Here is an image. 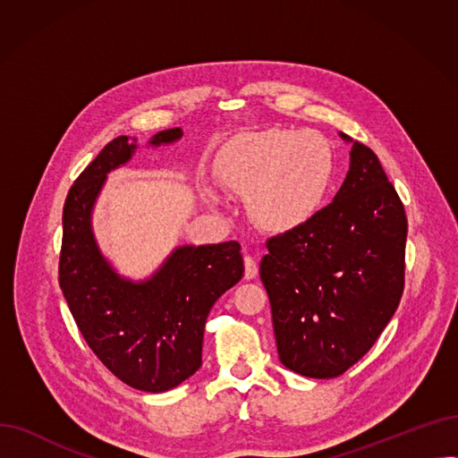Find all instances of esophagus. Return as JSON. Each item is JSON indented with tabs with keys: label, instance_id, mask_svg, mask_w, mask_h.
<instances>
[{
	"label": "esophagus",
	"instance_id": "obj_1",
	"mask_svg": "<svg viewBox=\"0 0 458 458\" xmlns=\"http://www.w3.org/2000/svg\"><path fill=\"white\" fill-rule=\"evenodd\" d=\"M256 275H258L256 258L245 256V278H247V280H252V278H256Z\"/></svg>",
	"mask_w": 458,
	"mask_h": 458
}]
</instances>
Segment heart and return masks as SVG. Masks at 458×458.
Returning a JSON list of instances; mask_svg holds the SVG:
<instances>
[{
  "instance_id": "b5f03b06",
  "label": "heart",
  "mask_w": 458,
  "mask_h": 458,
  "mask_svg": "<svg viewBox=\"0 0 458 458\" xmlns=\"http://www.w3.org/2000/svg\"><path fill=\"white\" fill-rule=\"evenodd\" d=\"M330 142L318 131L266 130L230 147L219 163L221 183L249 195L254 219L269 230H295L321 211L334 182ZM206 200L221 197L206 189Z\"/></svg>"
}]
</instances>
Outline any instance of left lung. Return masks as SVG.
<instances>
[{"label": "left lung", "mask_w": 458, "mask_h": 458, "mask_svg": "<svg viewBox=\"0 0 458 458\" xmlns=\"http://www.w3.org/2000/svg\"><path fill=\"white\" fill-rule=\"evenodd\" d=\"M351 142L349 173L306 225L271 237L259 263L280 362L334 378L377 342L404 287L406 215L366 144Z\"/></svg>", "instance_id": "8db88e82"}]
</instances>
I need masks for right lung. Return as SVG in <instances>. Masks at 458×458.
Returning <instances> with one entry per match:
<instances>
[{
  "instance_id": "obj_1",
  "label": "right lung",
  "mask_w": 458,
  "mask_h": 458,
  "mask_svg": "<svg viewBox=\"0 0 458 458\" xmlns=\"http://www.w3.org/2000/svg\"><path fill=\"white\" fill-rule=\"evenodd\" d=\"M180 128L156 133L148 144L180 140ZM137 139L120 135L70 187L63 208L59 284L85 342L102 364L128 386L161 394L202 366L209 310L243 276L242 245L176 247L148 278L116 273L92 230V211L107 174L126 165Z\"/></svg>"
}]
</instances>
